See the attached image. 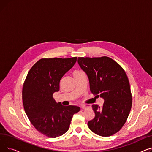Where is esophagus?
<instances>
[{"instance_id": "1", "label": "esophagus", "mask_w": 152, "mask_h": 152, "mask_svg": "<svg viewBox=\"0 0 152 152\" xmlns=\"http://www.w3.org/2000/svg\"><path fill=\"white\" fill-rule=\"evenodd\" d=\"M87 107H88V106H87V105H82V107H81V108H82L83 109H86V108H87Z\"/></svg>"}]
</instances>
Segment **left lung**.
Masks as SVG:
<instances>
[{"mask_svg":"<svg viewBox=\"0 0 152 152\" xmlns=\"http://www.w3.org/2000/svg\"><path fill=\"white\" fill-rule=\"evenodd\" d=\"M79 66L88 77L91 92L104 100L103 106L93 104L95 117L89 128L100 136L118 132L126 123L132 106L128 78L123 68L107 57H78Z\"/></svg>","mask_w":152,"mask_h":152,"instance_id":"left-lung-1","label":"left lung"}]
</instances>
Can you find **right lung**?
<instances>
[{
	"label": "right lung",
	"instance_id": "obj_1",
	"mask_svg": "<svg viewBox=\"0 0 152 152\" xmlns=\"http://www.w3.org/2000/svg\"><path fill=\"white\" fill-rule=\"evenodd\" d=\"M76 60L77 57L39 60L31 68L24 83L22 99L26 114L35 128L49 137L65 134L73 115L80 110L77 106L56 103L53 98V94L60 90L61 79Z\"/></svg>",
	"mask_w": 152,
	"mask_h": 152
}]
</instances>
